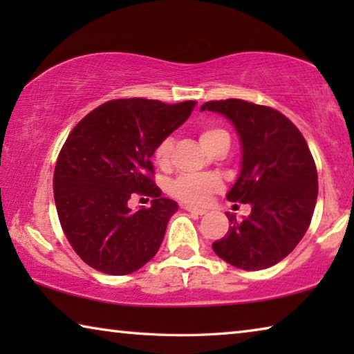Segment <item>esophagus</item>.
<instances>
[{
  "instance_id": "1",
  "label": "esophagus",
  "mask_w": 354,
  "mask_h": 354,
  "mask_svg": "<svg viewBox=\"0 0 354 354\" xmlns=\"http://www.w3.org/2000/svg\"><path fill=\"white\" fill-rule=\"evenodd\" d=\"M183 207L185 209V211H189V212H192V214H196V215H203V214H206V209L194 207V206H189V205H184Z\"/></svg>"
}]
</instances>
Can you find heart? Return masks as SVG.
Wrapping results in <instances>:
<instances>
[{"instance_id": "heart-1", "label": "heart", "mask_w": 354, "mask_h": 354, "mask_svg": "<svg viewBox=\"0 0 354 354\" xmlns=\"http://www.w3.org/2000/svg\"><path fill=\"white\" fill-rule=\"evenodd\" d=\"M225 134L223 129L218 128H205L200 133L201 145L207 148L217 139L218 136ZM173 151V140L170 137L160 140L153 151L154 162L159 167H167L170 162V156ZM221 189V181L215 175H184L178 178L171 184V194L187 205H205L209 195Z\"/></svg>"}]
</instances>
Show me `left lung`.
Wrapping results in <instances>:
<instances>
[{"label": "left lung", "mask_w": 354, "mask_h": 354, "mask_svg": "<svg viewBox=\"0 0 354 354\" xmlns=\"http://www.w3.org/2000/svg\"><path fill=\"white\" fill-rule=\"evenodd\" d=\"M201 111L226 117L237 131L241 173L226 198L251 205L243 220L226 214L230 230L212 250L242 270L272 267L297 247L313 218L319 184L308 143L272 107L230 98L207 101Z\"/></svg>", "instance_id": "obj_1"}]
</instances>
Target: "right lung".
Here are the masks:
<instances>
[{
    "mask_svg": "<svg viewBox=\"0 0 354 354\" xmlns=\"http://www.w3.org/2000/svg\"><path fill=\"white\" fill-rule=\"evenodd\" d=\"M195 104L112 100L87 113L65 140L53 179L59 221L95 270L128 274L158 253L178 205L154 184L151 156ZM136 193L151 196L152 207L133 212L127 201Z\"/></svg>",
    "mask_w": 354,
    "mask_h": 354,
    "instance_id": "right-lung-1",
    "label": "right lung"
}]
</instances>
